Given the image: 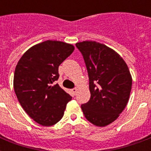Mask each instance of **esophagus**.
<instances>
[{"instance_id": "obj_1", "label": "esophagus", "mask_w": 151, "mask_h": 151, "mask_svg": "<svg viewBox=\"0 0 151 151\" xmlns=\"http://www.w3.org/2000/svg\"><path fill=\"white\" fill-rule=\"evenodd\" d=\"M71 91H72V92H73V94L75 96L76 94H77V92H78V89H77V88H73V89H71Z\"/></svg>"}]
</instances>
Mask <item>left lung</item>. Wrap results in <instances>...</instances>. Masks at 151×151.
<instances>
[{"label": "left lung", "mask_w": 151, "mask_h": 151, "mask_svg": "<svg viewBox=\"0 0 151 151\" xmlns=\"http://www.w3.org/2000/svg\"><path fill=\"white\" fill-rule=\"evenodd\" d=\"M85 60L89 78V101L81 105L86 119L96 126L114 122L129 102L131 73L118 53L92 41L76 44Z\"/></svg>", "instance_id": "obj_1"}]
</instances>
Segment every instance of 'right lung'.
Instances as JSON below:
<instances>
[{
	"label": "right lung",
	"mask_w": 151,
	"mask_h": 151,
	"mask_svg": "<svg viewBox=\"0 0 151 151\" xmlns=\"http://www.w3.org/2000/svg\"><path fill=\"white\" fill-rule=\"evenodd\" d=\"M74 47L58 41H44L29 48L19 60L14 73V90L19 103L34 122L52 126L62 119L72 97L58 84L59 66Z\"/></svg>",
	"instance_id": "obj_1"
}]
</instances>
